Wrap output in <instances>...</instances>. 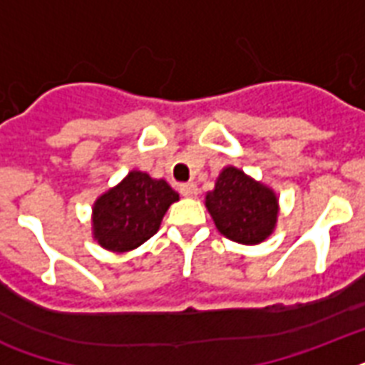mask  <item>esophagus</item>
Here are the masks:
<instances>
[{
  "label": "esophagus",
  "mask_w": 365,
  "mask_h": 365,
  "mask_svg": "<svg viewBox=\"0 0 365 365\" xmlns=\"http://www.w3.org/2000/svg\"><path fill=\"white\" fill-rule=\"evenodd\" d=\"M180 193H182L183 197L193 199V197H197V195H199V187H197L195 183H183V185H180Z\"/></svg>",
  "instance_id": "1"
}]
</instances>
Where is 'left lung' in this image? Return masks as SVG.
Listing matches in <instances>:
<instances>
[{
    "label": "left lung",
    "instance_id": "left-lung-1",
    "mask_svg": "<svg viewBox=\"0 0 365 365\" xmlns=\"http://www.w3.org/2000/svg\"><path fill=\"white\" fill-rule=\"evenodd\" d=\"M205 206L217 231L233 242L254 246L265 242L277 229L280 205L277 193L237 166H225Z\"/></svg>",
    "mask_w": 365,
    "mask_h": 365
}]
</instances>
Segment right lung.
I'll return each instance as SVG.
<instances>
[{
    "label": "right lung",
    "mask_w": 365,
    "mask_h": 365,
    "mask_svg": "<svg viewBox=\"0 0 365 365\" xmlns=\"http://www.w3.org/2000/svg\"><path fill=\"white\" fill-rule=\"evenodd\" d=\"M180 195L142 170H130L93 205V239L108 252L125 254L142 246L160 227Z\"/></svg>",
    "instance_id": "obj_1"
}]
</instances>
